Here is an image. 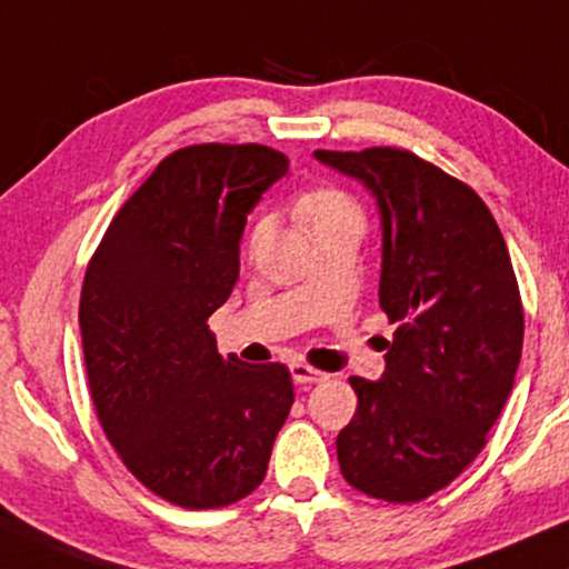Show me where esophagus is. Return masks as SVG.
Returning <instances> with one entry per match:
<instances>
[{"mask_svg": "<svg viewBox=\"0 0 569 569\" xmlns=\"http://www.w3.org/2000/svg\"><path fill=\"white\" fill-rule=\"evenodd\" d=\"M291 379L297 381V385H318V381L326 379V373L307 366V362H291Z\"/></svg>", "mask_w": 569, "mask_h": 569, "instance_id": "obj_1", "label": "esophagus"}]
</instances>
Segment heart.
I'll use <instances>...</instances> for the list:
<instances>
[{"label":"heart","instance_id":"heart-1","mask_svg":"<svg viewBox=\"0 0 569 569\" xmlns=\"http://www.w3.org/2000/svg\"><path fill=\"white\" fill-rule=\"evenodd\" d=\"M297 211L307 219V222H310L315 236L323 230L341 228V224H358V228H362V211L358 203H355L347 193H341V190H333V188H320V190H310V193H305L297 201ZM272 228H276V219L270 214L259 217L249 236L251 249H259V246L270 238Z\"/></svg>","mask_w":569,"mask_h":569}]
</instances>
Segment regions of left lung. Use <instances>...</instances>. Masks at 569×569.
<instances>
[{"label":"left lung","mask_w":569,"mask_h":569,"mask_svg":"<svg viewBox=\"0 0 569 569\" xmlns=\"http://www.w3.org/2000/svg\"><path fill=\"white\" fill-rule=\"evenodd\" d=\"M315 159L373 193L379 305L397 323L381 379H350L358 410L337 437L341 475L371 498L421 501L475 461L515 387L525 337L515 267L482 198L410 150Z\"/></svg>","instance_id":"1"}]
</instances>
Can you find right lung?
Masks as SVG:
<instances>
[{"label": "right lung", "mask_w": 569, "mask_h": 569, "mask_svg": "<svg viewBox=\"0 0 569 569\" xmlns=\"http://www.w3.org/2000/svg\"><path fill=\"white\" fill-rule=\"evenodd\" d=\"M286 172L289 159L257 142L174 150L89 259L79 326L102 432L182 509L257 490L291 410L289 368L222 358L207 326L238 280L246 217Z\"/></svg>", "instance_id": "right-lung-1"}]
</instances>
